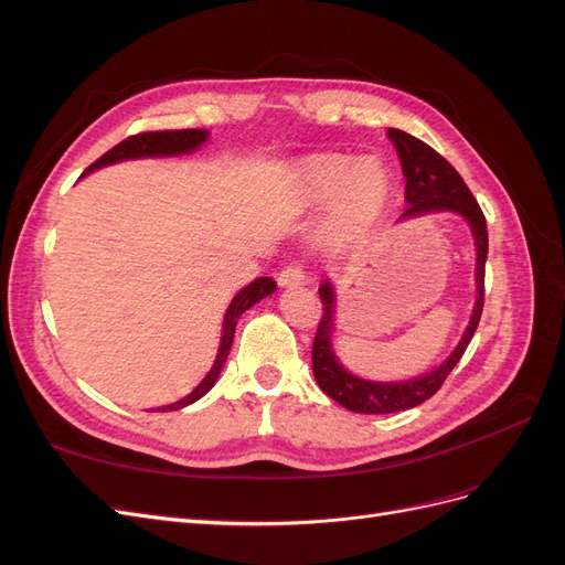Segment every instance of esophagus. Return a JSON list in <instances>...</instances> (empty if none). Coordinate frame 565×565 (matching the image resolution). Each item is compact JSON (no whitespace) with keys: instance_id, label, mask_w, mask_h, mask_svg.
<instances>
[{"instance_id":"34e87169","label":"esophagus","mask_w":565,"mask_h":565,"mask_svg":"<svg viewBox=\"0 0 565 565\" xmlns=\"http://www.w3.org/2000/svg\"><path fill=\"white\" fill-rule=\"evenodd\" d=\"M306 276H303V268L299 264H289L278 273V285L280 287H297L303 285Z\"/></svg>"}]
</instances>
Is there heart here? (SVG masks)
Masks as SVG:
<instances>
[{
    "mask_svg": "<svg viewBox=\"0 0 565 565\" xmlns=\"http://www.w3.org/2000/svg\"><path fill=\"white\" fill-rule=\"evenodd\" d=\"M299 195L309 204L332 198V231L344 243L363 237L377 218L388 193V177L380 160L316 156L299 169Z\"/></svg>",
    "mask_w": 565,
    "mask_h": 565,
    "instance_id": "obj_1",
    "label": "heart"
}]
</instances>
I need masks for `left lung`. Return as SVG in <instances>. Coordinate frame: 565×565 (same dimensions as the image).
<instances>
[{
  "instance_id": "8db88e82",
  "label": "left lung",
  "mask_w": 565,
  "mask_h": 565,
  "mask_svg": "<svg viewBox=\"0 0 565 565\" xmlns=\"http://www.w3.org/2000/svg\"><path fill=\"white\" fill-rule=\"evenodd\" d=\"M388 139L398 150L401 167L405 174V200L407 210L403 216H417L429 212H457L469 221L473 241H476V306L469 320V328L461 337L457 349L450 358L436 370L426 372L424 377L407 380V382H367L353 377L344 367L339 365L332 351V324H334V289L330 280L320 285V301H322V318L318 322V332L313 339V377L318 386L328 393L332 401L344 405L351 413L361 415H388L409 409L424 401H429L434 393L443 386L452 367L465 355L469 341L478 328V320L483 313V297H486V259H488V228L486 216L478 207L476 198L467 188L465 179L457 174V169L438 152L415 139L401 129H388Z\"/></svg>"
}]
</instances>
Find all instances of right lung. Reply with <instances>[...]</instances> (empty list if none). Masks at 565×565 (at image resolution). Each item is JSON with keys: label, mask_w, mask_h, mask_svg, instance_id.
Returning a JSON list of instances; mask_svg holds the SVG:
<instances>
[{"label": "right lung", "mask_w": 565, "mask_h": 565, "mask_svg": "<svg viewBox=\"0 0 565 565\" xmlns=\"http://www.w3.org/2000/svg\"><path fill=\"white\" fill-rule=\"evenodd\" d=\"M207 141V131L204 129H174V131H143V134H134L129 139L119 141L115 148H110L108 152H104L94 164H89V169L84 174L94 172L98 167H106L119 160H136V158H167V156H183V152H191L198 146H202ZM82 174V177H84ZM276 280L273 278H256L254 282H249L247 287H243L241 292H237L231 301V306L226 309L224 316V334H221V344H218V353H216V361L212 365V370L207 372V377H204L191 393H188L185 398L167 405V407H158V409H181L185 405L195 403L198 398H202L204 393H207L216 380H218V372L224 367L231 344H233V334H235V324L237 318H241L247 309L256 301H262L264 297L276 292ZM152 413V409H150Z\"/></svg>", "instance_id": "right-lung-1"}]
</instances>
